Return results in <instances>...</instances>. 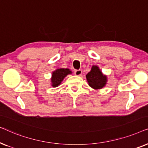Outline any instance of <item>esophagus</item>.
Segmentation results:
<instances>
[{"label": "esophagus", "mask_w": 148, "mask_h": 148, "mask_svg": "<svg viewBox=\"0 0 148 148\" xmlns=\"http://www.w3.org/2000/svg\"><path fill=\"white\" fill-rule=\"evenodd\" d=\"M74 73L77 76H80V75H82V71L81 70V69L75 70V71Z\"/></svg>", "instance_id": "34e87169"}]
</instances>
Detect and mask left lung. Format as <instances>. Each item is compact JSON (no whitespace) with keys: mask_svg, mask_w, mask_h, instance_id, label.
<instances>
[{"mask_svg":"<svg viewBox=\"0 0 148 148\" xmlns=\"http://www.w3.org/2000/svg\"><path fill=\"white\" fill-rule=\"evenodd\" d=\"M89 86L92 88L101 89L106 85V77L103 75L102 72L97 66H93L91 71L89 72L86 75Z\"/></svg>","mask_w":148,"mask_h":148,"instance_id":"left-lung-1","label":"left lung"}]
</instances>
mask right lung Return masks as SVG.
<instances>
[{"label": "right lung", "instance_id": "add662e5", "mask_svg": "<svg viewBox=\"0 0 148 148\" xmlns=\"http://www.w3.org/2000/svg\"><path fill=\"white\" fill-rule=\"evenodd\" d=\"M71 73V71L68 69H58L52 73V77L51 79L52 86L53 87H57L63 79L68 74Z\"/></svg>", "mask_w": 148, "mask_h": 148}]
</instances>
